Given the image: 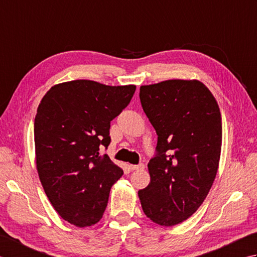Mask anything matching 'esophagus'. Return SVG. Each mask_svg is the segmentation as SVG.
Masks as SVG:
<instances>
[{"label":"esophagus","mask_w":257,"mask_h":257,"mask_svg":"<svg viewBox=\"0 0 257 257\" xmlns=\"http://www.w3.org/2000/svg\"><path fill=\"white\" fill-rule=\"evenodd\" d=\"M144 164H139V165H130V169L132 171H142L144 170Z\"/></svg>","instance_id":"obj_1"}]
</instances>
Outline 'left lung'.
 Listing matches in <instances>:
<instances>
[{
    "label": "left lung",
    "mask_w": 257,
    "mask_h": 257,
    "mask_svg": "<svg viewBox=\"0 0 257 257\" xmlns=\"http://www.w3.org/2000/svg\"><path fill=\"white\" fill-rule=\"evenodd\" d=\"M143 111L158 134L149 162L150 184L139 191L145 215L162 226L185 221L202 205L215 180L222 116L202 82L169 80L140 88Z\"/></svg>",
    "instance_id": "left-lung-1"
}]
</instances>
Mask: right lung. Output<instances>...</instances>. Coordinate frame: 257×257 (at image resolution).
Listing matches in <instances>:
<instances>
[{
  "label": "right lung",
  "instance_id": "right-lung-1",
  "mask_svg": "<svg viewBox=\"0 0 257 257\" xmlns=\"http://www.w3.org/2000/svg\"><path fill=\"white\" fill-rule=\"evenodd\" d=\"M135 85L76 80L54 85L34 121L36 167L59 215L78 227L102 218L111 187L123 175L99 148L111 142V121L128 105Z\"/></svg>",
  "mask_w": 257,
  "mask_h": 257
}]
</instances>
